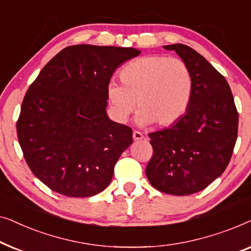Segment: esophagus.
Segmentation results:
<instances>
[{
    "instance_id": "1",
    "label": "esophagus",
    "mask_w": 251,
    "mask_h": 251,
    "mask_svg": "<svg viewBox=\"0 0 251 251\" xmlns=\"http://www.w3.org/2000/svg\"><path fill=\"white\" fill-rule=\"evenodd\" d=\"M132 137H133V139H135V140H142L144 138V135L142 132H139V131H137V130H135V131H133V133H132Z\"/></svg>"
}]
</instances>
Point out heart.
Wrapping results in <instances>:
<instances>
[{
    "label": "heart",
    "mask_w": 251,
    "mask_h": 251,
    "mask_svg": "<svg viewBox=\"0 0 251 251\" xmlns=\"http://www.w3.org/2000/svg\"><path fill=\"white\" fill-rule=\"evenodd\" d=\"M121 81H111L107 98L113 114L125 122L138 108L137 122L160 126L176 123L190 106L193 77L184 60L176 57L146 56L131 61L121 71Z\"/></svg>",
    "instance_id": "obj_1"
}]
</instances>
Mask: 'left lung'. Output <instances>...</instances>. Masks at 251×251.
Masks as SVG:
<instances>
[{"label": "left lung", "mask_w": 251, "mask_h": 251, "mask_svg": "<svg viewBox=\"0 0 251 251\" xmlns=\"http://www.w3.org/2000/svg\"><path fill=\"white\" fill-rule=\"evenodd\" d=\"M190 68L193 92L187 111L170 128L150 133L153 155L146 176L156 190L190 195L224 173L238 138L239 113L225 77L185 44L164 46Z\"/></svg>", "instance_id": "left-lung-1"}]
</instances>
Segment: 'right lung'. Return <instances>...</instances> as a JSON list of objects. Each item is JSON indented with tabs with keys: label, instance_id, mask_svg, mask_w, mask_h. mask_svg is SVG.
Returning <instances> with one entry per match:
<instances>
[{
	"label": "right lung",
	"instance_id": "obj_1",
	"mask_svg": "<svg viewBox=\"0 0 251 251\" xmlns=\"http://www.w3.org/2000/svg\"><path fill=\"white\" fill-rule=\"evenodd\" d=\"M139 53L133 48L67 47L29 85L17 135L29 169L50 190L88 198L111 183L132 130L108 119L107 85L116 67Z\"/></svg>",
	"mask_w": 251,
	"mask_h": 251
}]
</instances>
